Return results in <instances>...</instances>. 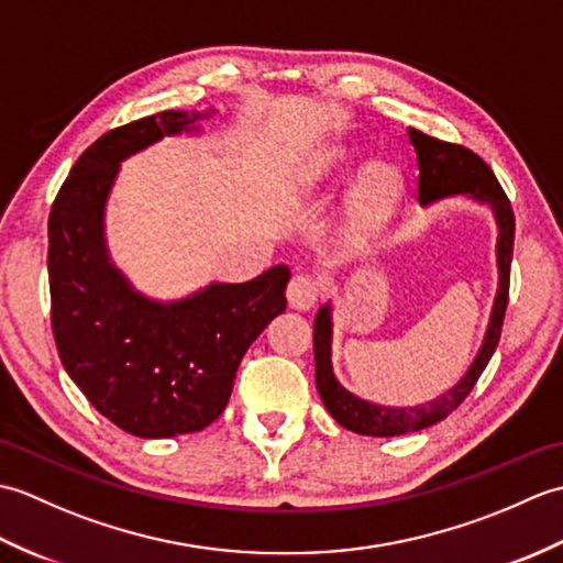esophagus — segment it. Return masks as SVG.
<instances>
[{"instance_id": "1", "label": "esophagus", "mask_w": 563, "mask_h": 563, "mask_svg": "<svg viewBox=\"0 0 563 563\" xmlns=\"http://www.w3.org/2000/svg\"><path fill=\"white\" fill-rule=\"evenodd\" d=\"M319 297V283L314 275L309 273H297L288 285V302L295 309H309Z\"/></svg>"}]
</instances>
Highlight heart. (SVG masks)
<instances>
[{"label":"heart","mask_w":563,"mask_h":563,"mask_svg":"<svg viewBox=\"0 0 563 563\" xmlns=\"http://www.w3.org/2000/svg\"><path fill=\"white\" fill-rule=\"evenodd\" d=\"M343 164L341 152H327L309 169V181H324ZM401 194V176L391 164L375 162L367 164L355 178L349 198H345V224L353 234H365L375 230L389 218Z\"/></svg>","instance_id":"heart-1"}]
</instances>
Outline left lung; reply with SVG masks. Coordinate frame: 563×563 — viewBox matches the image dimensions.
<instances>
[{"instance_id": "obj_1", "label": "left lung", "mask_w": 563, "mask_h": 563, "mask_svg": "<svg viewBox=\"0 0 563 563\" xmlns=\"http://www.w3.org/2000/svg\"><path fill=\"white\" fill-rule=\"evenodd\" d=\"M409 140L418 157V200L428 206L438 198L470 194L472 198L488 202L496 212L498 222V295L494 302L492 321L479 355L472 363L457 385L442 394L435 401L421 406H409V409H394V406H377L355 397L349 389H343L331 369V314L329 305L319 309L314 317V373H317V389L324 401L327 411L336 421L353 430L357 435L373 438H391L413 433L433 426L442 418H448L457 406L470 397L476 379L482 377L488 361L498 345L500 331H504V317L508 307V288H510V261H512V239H516V214H512L510 200L506 190L500 188L498 178L488 169V164L474 154L470 147L454 145L438 137H430L421 130L409 128Z\"/></svg>"}]
</instances>
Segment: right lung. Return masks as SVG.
<instances>
[{
  "mask_svg": "<svg viewBox=\"0 0 563 563\" xmlns=\"http://www.w3.org/2000/svg\"><path fill=\"white\" fill-rule=\"evenodd\" d=\"M200 113L162 111L101 135L81 152L47 218L51 324L67 375L93 409L137 438L196 433L218 418L251 343L278 317L290 268L214 283L181 302L137 295L111 266L103 206L130 154L190 130Z\"/></svg>",
  "mask_w": 563,
  "mask_h": 563,
  "instance_id": "right-lung-1",
  "label": "right lung"
}]
</instances>
